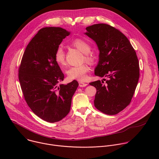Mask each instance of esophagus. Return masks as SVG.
I'll use <instances>...</instances> for the list:
<instances>
[{
    "instance_id": "1",
    "label": "esophagus",
    "mask_w": 159,
    "mask_h": 159,
    "mask_svg": "<svg viewBox=\"0 0 159 159\" xmlns=\"http://www.w3.org/2000/svg\"><path fill=\"white\" fill-rule=\"evenodd\" d=\"M79 87H85V86L87 85V84L84 83V82H79Z\"/></svg>"
}]
</instances>
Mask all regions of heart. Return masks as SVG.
I'll use <instances>...</instances> for the list:
<instances>
[{
    "instance_id": "heart-1",
    "label": "heart",
    "mask_w": 159,
    "mask_h": 159,
    "mask_svg": "<svg viewBox=\"0 0 159 159\" xmlns=\"http://www.w3.org/2000/svg\"><path fill=\"white\" fill-rule=\"evenodd\" d=\"M70 45L84 53L83 60H85L89 63L93 61V57L90 53L91 48L88 42L82 39L77 38L71 41ZM54 58L59 66H63L65 65V53L61 47L57 48ZM89 67L87 64H83L78 66L70 67L66 70V74L69 79L82 82L87 79V73L89 72Z\"/></svg>"
}]
</instances>
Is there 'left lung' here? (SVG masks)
I'll use <instances>...</instances> for the list:
<instances>
[{
  "label": "left lung",
  "instance_id": "1",
  "mask_svg": "<svg viewBox=\"0 0 159 159\" xmlns=\"http://www.w3.org/2000/svg\"><path fill=\"white\" fill-rule=\"evenodd\" d=\"M86 30L85 34L99 50L94 74L108 79L89 84L97 90L94 106L106 115H116L129 104L137 87L140 77L137 54L125 35L114 27L96 24Z\"/></svg>",
  "mask_w": 159,
  "mask_h": 159
}]
</instances>
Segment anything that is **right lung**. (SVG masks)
I'll use <instances>...</instances> for the list:
<instances>
[{
	"label": "right lung",
	"mask_w": 159,
	"mask_h": 159,
	"mask_svg": "<svg viewBox=\"0 0 159 159\" xmlns=\"http://www.w3.org/2000/svg\"><path fill=\"white\" fill-rule=\"evenodd\" d=\"M70 32L59 27L39 30L29 43L19 69V80L25 99L34 114L50 123L58 122L70 112L76 80L66 85L54 55Z\"/></svg>",
	"instance_id": "obj_1"
}]
</instances>
